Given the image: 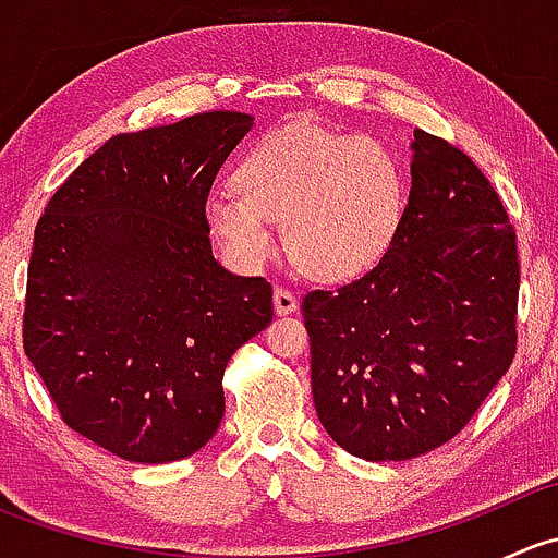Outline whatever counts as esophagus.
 Masks as SVG:
<instances>
[{
	"label": "esophagus",
	"instance_id": "34e87169",
	"mask_svg": "<svg viewBox=\"0 0 558 558\" xmlns=\"http://www.w3.org/2000/svg\"><path fill=\"white\" fill-rule=\"evenodd\" d=\"M272 305H275V313H278V315H289V313L300 311V300H296V294H294V291L283 289V286H280V289H275Z\"/></svg>",
	"mask_w": 558,
	"mask_h": 558
}]
</instances>
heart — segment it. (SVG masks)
Instances as JSON below:
<instances>
[{
    "label": "heart",
    "instance_id": "b5f03b06",
    "mask_svg": "<svg viewBox=\"0 0 558 558\" xmlns=\"http://www.w3.org/2000/svg\"><path fill=\"white\" fill-rule=\"evenodd\" d=\"M238 191L216 189L205 221L243 267L278 253L275 223L305 272L345 280L373 267L397 234L404 178L373 137L320 126H283L258 140L234 172Z\"/></svg>",
    "mask_w": 558,
    "mask_h": 558
}]
</instances>
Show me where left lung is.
Wrapping results in <instances>:
<instances>
[{
	"label": "left lung",
	"instance_id": "1",
	"mask_svg": "<svg viewBox=\"0 0 558 558\" xmlns=\"http://www.w3.org/2000/svg\"><path fill=\"white\" fill-rule=\"evenodd\" d=\"M397 234L364 278L302 300L315 413L342 451L404 461L453 440L515 356L519 251L464 150L415 129Z\"/></svg>",
	"mask_w": 558,
	"mask_h": 558
}]
</instances>
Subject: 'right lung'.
I'll list each match as a JSON object with an SVG mask.
<instances>
[{"label":"right lung","instance_id":"obj_1","mask_svg":"<svg viewBox=\"0 0 558 558\" xmlns=\"http://www.w3.org/2000/svg\"><path fill=\"white\" fill-rule=\"evenodd\" d=\"M251 126L210 110L116 134L37 221L24 353L61 421L126 461L199 451L223 418L229 359L272 320V286L223 269L205 221Z\"/></svg>","mask_w":558,"mask_h":558}]
</instances>
